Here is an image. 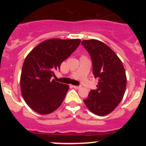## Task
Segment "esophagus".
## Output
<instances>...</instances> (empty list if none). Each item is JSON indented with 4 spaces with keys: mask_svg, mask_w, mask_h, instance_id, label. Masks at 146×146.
Instances as JSON below:
<instances>
[{
    "mask_svg": "<svg viewBox=\"0 0 146 146\" xmlns=\"http://www.w3.org/2000/svg\"><path fill=\"white\" fill-rule=\"evenodd\" d=\"M72 87L74 88H75V89H80L81 88V86H72Z\"/></svg>",
    "mask_w": 146,
    "mask_h": 146,
    "instance_id": "34e87169",
    "label": "esophagus"
}]
</instances>
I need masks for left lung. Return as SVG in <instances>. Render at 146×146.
<instances>
[{"label": "left lung", "mask_w": 146, "mask_h": 146, "mask_svg": "<svg viewBox=\"0 0 146 146\" xmlns=\"http://www.w3.org/2000/svg\"><path fill=\"white\" fill-rule=\"evenodd\" d=\"M82 45L91 55L93 74L99 80L97 88L91 90L84 103L91 112L106 115L113 111L124 95L126 76L119 58L103 42L83 40Z\"/></svg>", "instance_id": "1"}]
</instances>
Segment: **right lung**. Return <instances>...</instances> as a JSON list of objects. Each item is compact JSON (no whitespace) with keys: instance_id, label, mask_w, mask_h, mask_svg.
Here are the masks:
<instances>
[{"instance_id":"obj_1","label":"right lung","mask_w":146,"mask_h":146,"mask_svg":"<svg viewBox=\"0 0 146 146\" xmlns=\"http://www.w3.org/2000/svg\"><path fill=\"white\" fill-rule=\"evenodd\" d=\"M80 44L79 38H51L40 43L27 55L20 76V89L26 104L35 112L49 114L60 106L69 87L51 77Z\"/></svg>"}]
</instances>
